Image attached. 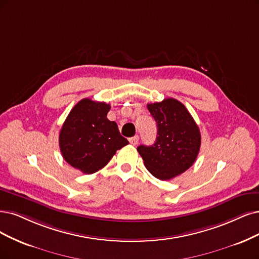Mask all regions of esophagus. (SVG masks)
I'll return each instance as SVG.
<instances>
[{
    "label": "esophagus",
    "mask_w": 259,
    "mask_h": 259,
    "mask_svg": "<svg viewBox=\"0 0 259 259\" xmlns=\"http://www.w3.org/2000/svg\"><path fill=\"white\" fill-rule=\"evenodd\" d=\"M139 140H140L139 136H135L133 138H130V139H129V142H130V144H131V145L136 146V145L138 144V143H139Z\"/></svg>",
    "instance_id": "1"
}]
</instances>
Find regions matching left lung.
<instances>
[{
  "mask_svg": "<svg viewBox=\"0 0 259 259\" xmlns=\"http://www.w3.org/2000/svg\"><path fill=\"white\" fill-rule=\"evenodd\" d=\"M157 122V139L151 146L140 145L139 154L151 175L169 180L192 166L200 148V132L185 105L174 98L148 103Z\"/></svg>",
  "mask_w": 259,
  "mask_h": 259,
  "instance_id": "obj_1",
  "label": "left lung"
}]
</instances>
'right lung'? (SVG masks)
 Returning a JSON list of instances; mask_svg holds the SVG:
<instances>
[{"mask_svg":"<svg viewBox=\"0 0 259 259\" xmlns=\"http://www.w3.org/2000/svg\"><path fill=\"white\" fill-rule=\"evenodd\" d=\"M111 105L85 98L76 103L63 123L60 149L67 163L93 174L109 163L116 150L129 144L117 123L107 118Z\"/></svg>","mask_w":259,"mask_h":259,"instance_id":"right-lung-1","label":"right lung"}]
</instances>
